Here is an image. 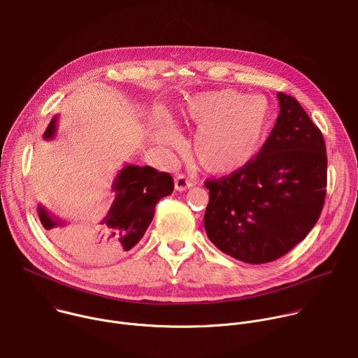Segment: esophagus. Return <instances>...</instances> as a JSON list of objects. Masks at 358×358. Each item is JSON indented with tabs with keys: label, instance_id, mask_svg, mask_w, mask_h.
Segmentation results:
<instances>
[{
	"label": "esophagus",
	"instance_id": "1",
	"mask_svg": "<svg viewBox=\"0 0 358 358\" xmlns=\"http://www.w3.org/2000/svg\"><path fill=\"white\" fill-rule=\"evenodd\" d=\"M174 185H176V189L181 192V191L189 189V188L194 185V182H192V180H191L189 177H187V176H184V174H178V176L174 178Z\"/></svg>",
	"mask_w": 358,
	"mask_h": 358
}]
</instances>
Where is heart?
I'll use <instances>...</instances> for the list:
<instances>
[{
	"instance_id": "obj_1",
	"label": "heart",
	"mask_w": 358,
	"mask_h": 358,
	"mask_svg": "<svg viewBox=\"0 0 358 358\" xmlns=\"http://www.w3.org/2000/svg\"><path fill=\"white\" fill-rule=\"evenodd\" d=\"M181 117L198 128L194 153L212 174L226 176L246 167L259 153L271 122L264 96H249L234 90L201 92L185 102ZM155 142L176 148L180 135L167 121L155 125Z\"/></svg>"
}]
</instances>
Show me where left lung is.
I'll use <instances>...</instances> for the list:
<instances>
[{"instance_id":"1","label":"left lung","mask_w":358,"mask_h":358,"mask_svg":"<svg viewBox=\"0 0 358 358\" xmlns=\"http://www.w3.org/2000/svg\"><path fill=\"white\" fill-rule=\"evenodd\" d=\"M277 96L280 115L257 156L239 171L205 181L209 241L249 264L274 262L302 242L326 196L323 135L294 96Z\"/></svg>"}]
</instances>
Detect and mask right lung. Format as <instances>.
Wrapping results in <instances>:
<instances>
[{"label":"right lung","instance_id":"obj_1","mask_svg":"<svg viewBox=\"0 0 358 358\" xmlns=\"http://www.w3.org/2000/svg\"><path fill=\"white\" fill-rule=\"evenodd\" d=\"M56 131L57 116H53L43 139L52 141ZM173 189L174 181L169 173H159L150 166L125 164L112 181L113 202L98 222L85 224L62 219L42 203L38 216L59 246L81 260L103 263L121 257L139 243L152 223L156 203Z\"/></svg>","mask_w":358,"mask_h":358}]
</instances>
